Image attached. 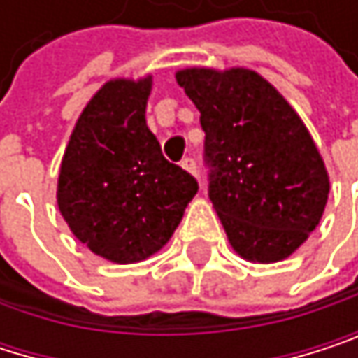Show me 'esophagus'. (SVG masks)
I'll use <instances>...</instances> for the list:
<instances>
[{
    "label": "esophagus",
    "mask_w": 358,
    "mask_h": 358,
    "mask_svg": "<svg viewBox=\"0 0 358 358\" xmlns=\"http://www.w3.org/2000/svg\"><path fill=\"white\" fill-rule=\"evenodd\" d=\"M181 166H183L187 173L198 175V164H196V160H194V158H189V156H187V158H183V160H181Z\"/></svg>",
    "instance_id": "obj_1"
}]
</instances>
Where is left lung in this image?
<instances>
[{"instance_id": "1", "label": "left lung", "mask_w": 358, "mask_h": 358, "mask_svg": "<svg viewBox=\"0 0 358 358\" xmlns=\"http://www.w3.org/2000/svg\"><path fill=\"white\" fill-rule=\"evenodd\" d=\"M177 84L200 111L208 198L230 245L249 262L289 257L319 226L329 196L303 122L249 69H183Z\"/></svg>"}]
</instances>
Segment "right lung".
Instances as JSON below:
<instances>
[{
    "label": "right lung",
    "mask_w": 358,
    "mask_h": 358,
    "mask_svg": "<svg viewBox=\"0 0 358 358\" xmlns=\"http://www.w3.org/2000/svg\"><path fill=\"white\" fill-rule=\"evenodd\" d=\"M152 78L107 82L82 111L59 175V208L92 253L132 264L160 251L198 192L145 122Z\"/></svg>",
    "instance_id": "add662e5"
}]
</instances>
